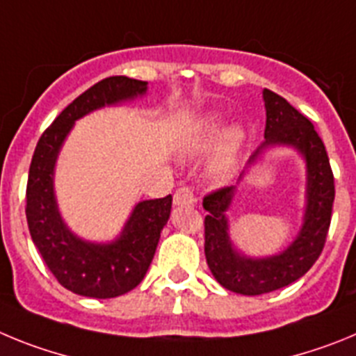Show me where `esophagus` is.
<instances>
[{
    "label": "esophagus",
    "mask_w": 356,
    "mask_h": 356,
    "mask_svg": "<svg viewBox=\"0 0 356 356\" xmlns=\"http://www.w3.org/2000/svg\"><path fill=\"white\" fill-rule=\"evenodd\" d=\"M172 200H175V205H180V207L194 205V203H196V197H194V193L191 191V187L176 188Z\"/></svg>",
    "instance_id": "1"
}]
</instances>
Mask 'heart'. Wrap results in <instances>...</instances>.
<instances>
[{"label": "heart", "mask_w": 356, "mask_h": 356, "mask_svg": "<svg viewBox=\"0 0 356 356\" xmlns=\"http://www.w3.org/2000/svg\"><path fill=\"white\" fill-rule=\"evenodd\" d=\"M221 130V122L216 115L209 118L203 124V134H205L207 139H212L219 134ZM242 140H244V134H242L241 128H232V130L226 131L225 135V143H222V153L219 156V162H217V169L219 171H225V169L229 168V163L234 162V156L237 153V149L241 147Z\"/></svg>", "instance_id": "b5f03b06"}]
</instances>
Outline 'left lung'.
<instances>
[{
    "mask_svg": "<svg viewBox=\"0 0 356 356\" xmlns=\"http://www.w3.org/2000/svg\"><path fill=\"white\" fill-rule=\"evenodd\" d=\"M264 102L266 143L254 151L250 163L273 144L296 147L307 162V209L300 234L287 250L267 259H250L235 251L228 235L226 210L234 200L237 185L217 188L203 197V209L209 212L205 217L207 264L222 287L246 296L287 287L316 264L325 248L335 197L328 153L312 122L273 90L264 89Z\"/></svg>",
    "mask_w": 356,
    "mask_h": 356,
    "instance_id": "1",
    "label": "left lung"
}]
</instances>
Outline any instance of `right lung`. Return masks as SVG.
I'll return each instance as SVG.
<instances>
[{"instance_id":"add662e5","label":"right lung","mask_w":356,"mask_h":356,"mask_svg":"<svg viewBox=\"0 0 356 356\" xmlns=\"http://www.w3.org/2000/svg\"><path fill=\"white\" fill-rule=\"evenodd\" d=\"M146 81L110 76L69 103L46 128L31 156L26 185V221L33 244L58 284L74 294L108 300L127 294L143 282L160 232L171 213L172 196L140 201L131 212L121 237L110 244L81 241L62 221L55 193L53 169L74 121L92 110L115 105L146 92Z\"/></svg>"}]
</instances>
